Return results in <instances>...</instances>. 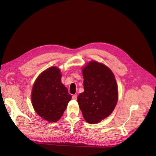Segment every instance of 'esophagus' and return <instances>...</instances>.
<instances>
[{
  "label": "esophagus",
  "mask_w": 156,
  "mask_h": 156,
  "mask_svg": "<svg viewBox=\"0 0 156 156\" xmlns=\"http://www.w3.org/2000/svg\"><path fill=\"white\" fill-rule=\"evenodd\" d=\"M77 94H74L72 96V98L73 100H77Z\"/></svg>",
  "instance_id": "esophagus-1"
}]
</instances>
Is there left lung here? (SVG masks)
Wrapping results in <instances>:
<instances>
[{
	"instance_id": "left-lung-1",
	"label": "left lung",
	"mask_w": 156,
	"mask_h": 156,
	"mask_svg": "<svg viewBox=\"0 0 156 156\" xmlns=\"http://www.w3.org/2000/svg\"><path fill=\"white\" fill-rule=\"evenodd\" d=\"M84 92L77 102L84 119L95 124L109 116L118 101L117 84L111 70L104 64L91 61L83 68Z\"/></svg>"
}]
</instances>
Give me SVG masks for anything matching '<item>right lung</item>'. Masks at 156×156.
Listing matches in <instances>:
<instances>
[{
  "label": "right lung",
  "mask_w": 156,
  "mask_h": 156,
  "mask_svg": "<svg viewBox=\"0 0 156 156\" xmlns=\"http://www.w3.org/2000/svg\"><path fill=\"white\" fill-rule=\"evenodd\" d=\"M60 70L48 68L34 84L31 99L33 107L39 116L50 122H56L66 109L71 95L61 83Z\"/></svg>",
  "instance_id": "add662e5"
}]
</instances>
